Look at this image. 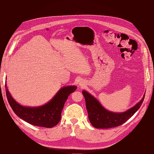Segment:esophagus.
<instances>
[{
    "label": "esophagus",
    "mask_w": 154,
    "mask_h": 154,
    "mask_svg": "<svg viewBox=\"0 0 154 154\" xmlns=\"http://www.w3.org/2000/svg\"><path fill=\"white\" fill-rule=\"evenodd\" d=\"M79 85H80V87H83L84 86V83H83V82H80V83H79Z\"/></svg>",
    "instance_id": "esophagus-1"
}]
</instances>
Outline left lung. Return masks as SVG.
I'll use <instances>...</instances> for the list:
<instances>
[{
	"label": "left lung",
	"instance_id": "1",
	"mask_svg": "<svg viewBox=\"0 0 154 154\" xmlns=\"http://www.w3.org/2000/svg\"><path fill=\"white\" fill-rule=\"evenodd\" d=\"M85 97L88 117L93 127L96 128H110L118 127L128 120L140 108L144 98L124 112H112L105 109L100 101L85 91H82Z\"/></svg>",
	"mask_w": 154,
	"mask_h": 154
}]
</instances>
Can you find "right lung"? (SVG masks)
<instances>
[{"label": "right lung", "mask_w": 154, "mask_h": 154, "mask_svg": "<svg viewBox=\"0 0 154 154\" xmlns=\"http://www.w3.org/2000/svg\"><path fill=\"white\" fill-rule=\"evenodd\" d=\"M8 101L12 110L20 119L28 123L38 127L52 128L61 119V113L69 96L76 90V86L69 85L60 88L46 104L35 107L24 106L13 98L5 83Z\"/></svg>", "instance_id": "obj_1"}]
</instances>
